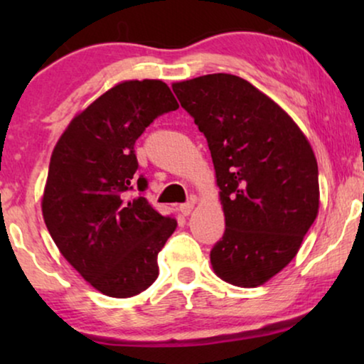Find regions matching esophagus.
I'll return each instance as SVG.
<instances>
[{"instance_id": "obj_1", "label": "esophagus", "mask_w": 364, "mask_h": 364, "mask_svg": "<svg viewBox=\"0 0 364 364\" xmlns=\"http://www.w3.org/2000/svg\"><path fill=\"white\" fill-rule=\"evenodd\" d=\"M193 205H196V200H188L186 203H182L181 212L183 213V215H191V212L193 210Z\"/></svg>"}]
</instances>
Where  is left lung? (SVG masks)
<instances>
[{
    "label": "left lung",
    "mask_w": 364,
    "mask_h": 364,
    "mask_svg": "<svg viewBox=\"0 0 364 364\" xmlns=\"http://www.w3.org/2000/svg\"><path fill=\"white\" fill-rule=\"evenodd\" d=\"M212 154L225 232L210 252L217 277L255 288L300 250L320 208L315 152L296 122L245 79L207 74L172 84Z\"/></svg>",
    "instance_id": "8db88e82"
}]
</instances>
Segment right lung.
I'll return each mask as SVG.
<instances>
[{"label":"right lung","mask_w":364,"mask_h":364,"mask_svg":"<svg viewBox=\"0 0 364 364\" xmlns=\"http://www.w3.org/2000/svg\"><path fill=\"white\" fill-rule=\"evenodd\" d=\"M178 104L159 79L122 81L73 117L54 146L41 200L54 243L97 291L129 298L159 277L157 255L177 227L146 197L134 144Z\"/></svg>","instance_id":"obj_1"}]
</instances>
